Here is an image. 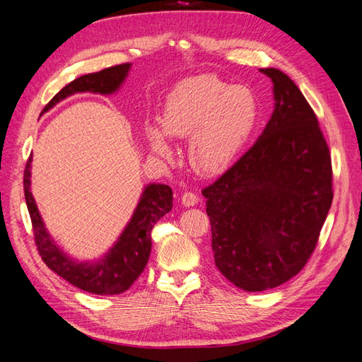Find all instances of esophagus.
<instances>
[{
	"label": "esophagus",
	"instance_id": "34e87169",
	"mask_svg": "<svg viewBox=\"0 0 362 362\" xmlns=\"http://www.w3.org/2000/svg\"><path fill=\"white\" fill-rule=\"evenodd\" d=\"M181 202H182L184 206H193V205H196V204L199 202V198H198V194H194L192 192H187V193H184L181 196Z\"/></svg>",
	"mask_w": 362,
	"mask_h": 362
}]
</instances>
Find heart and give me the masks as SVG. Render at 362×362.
I'll return each mask as SVG.
<instances>
[{
	"mask_svg": "<svg viewBox=\"0 0 362 362\" xmlns=\"http://www.w3.org/2000/svg\"><path fill=\"white\" fill-rule=\"evenodd\" d=\"M259 105L249 87L226 83L213 74L185 78L169 92L160 127L148 125L152 154L172 157L169 137H189V160L201 173H218L231 166L258 125Z\"/></svg>",
	"mask_w": 362,
	"mask_h": 362,
	"instance_id": "obj_1",
	"label": "heart"
}]
</instances>
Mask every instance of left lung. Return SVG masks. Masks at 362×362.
I'll use <instances>...</instances> for the list:
<instances>
[{
	"label": "left lung",
	"mask_w": 362,
	"mask_h": 362,
	"mask_svg": "<svg viewBox=\"0 0 362 362\" xmlns=\"http://www.w3.org/2000/svg\"><path fill=\"white\" fill-rule=\"evenodd\" d=\"M275 107L261 136L202 190L216 267L235 287L264 291L303 269L332 204V166L313 108L275 68Z\"/></svg>",
	"instance_id": "8db88e82"
}]
</instances>
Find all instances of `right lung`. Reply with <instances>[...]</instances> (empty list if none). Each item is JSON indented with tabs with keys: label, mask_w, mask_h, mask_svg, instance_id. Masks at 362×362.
<instances>
[{
	"label": "right lung",
	"mask_w": 362,
	"mask_h": 362,
	"mask_svg": "<svg viewBox=\"0 0 362 362\" xmlns=\"http://www.w3.org/2000/svg\"><path fill=\"white\" fill-rule=\"evenodd\" d=\"M131 63L117 64L95 74H87L74 80L52 98L42 113H45L66 100L83 92L112 95L127 80ZM30 156L24 172V193L35 233V242L43 262L72 286L93 294L110 296L127 291L144 272L151 255V231L160 218L172 210V189L166 184H148L141 193L129 222L120 233L115 245L93 261H78L69 257L51 237L42 221L39 208L31 193Z\"/></svg>",
	"instance_id": "right-lung-1"
}]
</instances>
